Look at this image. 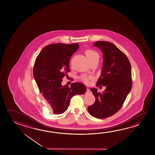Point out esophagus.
Masks as SVG:
<instances>
[{
	"mask_svg": "<svg viewBox=\"0 0 155 155\" xmlns=\"http://www.w3.org/2000/svg\"><path fill=\"white\" fill-rule=\"evenodd\" d=\"M91 92L90 89H88V88H87V89L86 93H89V92Z\"/></svg>",
	"mask_w": 155,
	"mask_h": 155,
	"instance_id": "34e87169",
	"label": "esophagus"
}]
</instances>
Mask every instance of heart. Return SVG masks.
<instances>
[{"mask_svg": "<svg viewBox=\"0 0 155 155\" xmlns=\"http://www.w3.org/2000/svg\"><path fill=\"white\" fill-rule=\"evenodd\" d=\"M85 54L86 55L87 58L89 60V61L93 59L96 58H99V55L96 51L93 49H87L85 51ZM89 78L88 76L86 75H82L81 76V80L85 84H88L89 81Z\"/></svg>", "mask_w": 155, "mask_h": 155, "instance_id": "1", "label": "heart"}]
</instances>
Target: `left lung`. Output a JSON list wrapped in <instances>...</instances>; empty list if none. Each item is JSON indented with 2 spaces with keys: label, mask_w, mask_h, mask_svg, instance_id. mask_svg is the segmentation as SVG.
<instances>
[{
  "label": "left lung",
  "mask_w": 155,
  "mask_h": 155,
  "mask_svg": "<svg viewBox=\"0 0 155 155\" xmlns=\"http://www.w3.org/2000/svg\"><path fill=\"white\" fill-rule=\"evenodd\" d=\"M94 46L103 54V64L97 86L106 87L102 93L97 88L91 91L95 97L94 103L88 110L91 116L104 119L113 116L120 109L132 86L131 67L129 59L113 43L97 41Z\"/></svg>",
  "instance_id": "left-lung-1"
}]
</instances>
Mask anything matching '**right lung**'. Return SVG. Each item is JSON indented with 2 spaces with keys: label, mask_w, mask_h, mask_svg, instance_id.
Returning <instances> with one entry per match:
<instances>
[{
  "label": "right lung",
  "mask_w": 155,
  "mask_h": 155,
  "mask_svg": "<svg viewBox=\"0 0 155 155\" xmlns=\"http://www.w3.org/2000/svg\"><path fill=\"white\" fill-rule=\"evenodd\" d=\"M78 43H55L45 47L37 56L33 75L39 92L56 114L64 112L74 95L86 92V87L80 82L71 87L61 84L63 77L70 71L69 60L79 48Z\"/></svg>",
  "instance_id": "1"
}]
</instances>
